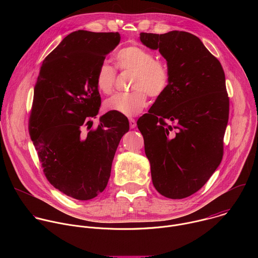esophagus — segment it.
<instances>
[{
	"instance_id": "esophagus-1",
	"label": "esophagus",
	"mask_w": 258,
	"mask_h": 258,
	"mask_svg": "<svg viewBox=\"0 0 258 258\" xmlns=\"http://www.w3.org/2000/svg\"><path fill=\"white\" fill-rule=\"evenodd\" d=\"M130 126L131 128H135L137 126V122L134 118H130Z\"/></svg>"
}]
</instances>
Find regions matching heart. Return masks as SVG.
Returning a JSON list of instances; mask_svg holds the SVG:
<instances>
[{"mask_svg":"<svg viewBox=\"0 0 258 258\" xmlns=\"http://www.w3.org/2000/svg\"><path fill=\"white\" fill-rule=\"evenodd\" d=\"M116 65L121 70L134 72L130 93H118L105 102L107 111L127 117L139 114L147 103V95L152 98L160 97L167 90L170 80L167 64L149 50L141 46L131 45L120 49L116 56ZM116 78L115 69L107 63L99 65L96 72V86L103 94L111 93Z\"/></svg>","mask_w":258,"mask_h":258,"instance_id":"obj_1","label":"heart"}]
</instances>
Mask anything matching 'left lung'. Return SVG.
Masks as SVG:
<instances>
[{
	"instance_id": "8db88e82",
	"label": "left lung",
	"mask_w": 258,
	"mask_h": 258,
	"mask_svg": "<svg viewBox=\"0 0 258 258\" xmlns=\"http://www.w3.org/2000/svg\"><path fill=\"white\" fill-rule=\"evenodd\" d=\"M140 40L166 59L170 80L137 125L155 189L182 199L200 190L222 162L230 106L225 72L190 32H141Z\"/></svg>"
}]
</instances>
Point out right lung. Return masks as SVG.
<instances>
[{
    "label": "right lung",
    "mask_w": 258,
    "mask_h": 258,
    "mask_svg": "<svg viewBox=\"0 0 258 258\" xmlns=\"http://www.w3.org/2000/svg\"><path fill=\"white\" fill-rule=\"evenodd\" d=\"M120 42L118 32L77 30L45 58L33 93L28 130L43 171L51 185L78 200H90L108 183L122 136L124 115L101 106L96 72Z\"/></svg>",
    "instance_id": "obj_1"
}]
</instances>
